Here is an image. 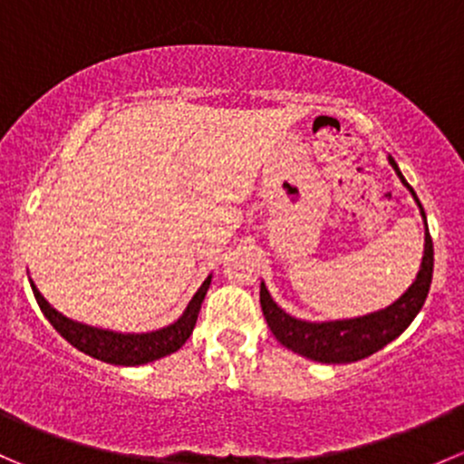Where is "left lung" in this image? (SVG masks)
Instances as JSON below:
<instances>
[{"mask_svg": "<svg viewBox=\"0 0 464 464\" xmlns=\"http://www.w3.org/2000/svg\"><path fill=\"white\" fill-rule=\"evenodd\" d=\"M388 163L392 170L397 172L401 184L409 188L413 195L415 204H418L420 215L424 222V256L422 265H420L418 276L411 283V287L391 303L383 310L371 312V314L354 316V319H336V321H303L296 316L287 314L278 303L271 298L269 289L265 283H260V305L262 314H265L266 325L274 332L276 339L289 348L292 353L301 354V357L312 359L319 363H353L359 359H366L371 354L379 353L383 345L395 341L406 327L413 323L415 316L422 310L424 301H427L429 287H431L433 278V242L429 236L427 227V213H424L422 204H420L418 195L411 188L409 181L401 175L400 166L395 159L388 154Z\"/></svg>", "mask_w": 464, "mask_h": 464, "instance_id": "1", "label": "left lung"}]
</instances>
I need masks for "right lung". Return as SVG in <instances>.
I'll use <instances>...</instances> for the list:
<instances>
[{
    "label": "right lung",
    "instance_id": "add662e5",
    "mask_svg": "<svg viewBox=\"0 0 464 464\" xmlns=\"http://www.w3.org/2000/svg\"><path fill=\"white\" fill-rule=\"evenodd\" d=\"M210 278H213V274L195 292V296L190 298V303L186 305L184 314L179 319L152 332H114L69 319L63 312L55 310L42 296L35 283L31 278L29 280L42 314L49 319L51 325L60 332V336H64L73 348L89 354V357L98 359V362L114 363V366H143V363L157 362V359L177 353L188 341V336L193 334L195 323H198L199 310H202L206 292L210 287Z\"/></svg>",
    "mask_w": 464,
    "mask_h": 464
}]
</instances>
